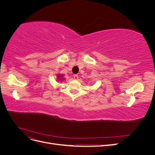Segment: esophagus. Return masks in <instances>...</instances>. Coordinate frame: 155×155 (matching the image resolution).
<instances>
[{"label":"esophagus","mask_w":155,"mask_h":155,"mask_svg":"<svg viewBox=\"0 0 155 155\" xmlns=\"http://www.w3.org/2000/svg\"><path fill=\"white\" fill-rule=\"evenodd\" d=\"M74 79H78V75H77V74L74 75Z\"/></svg>","instance_id":"1"}]
</instances>
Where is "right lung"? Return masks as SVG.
Wrapping results in <instances>:
<instances>
[{"label": "right lung", "instance_id": "right-lung-1", "mask_svg": "<svg viewBox=\"0 0 155 155\" xmlns=\"http://www.w3.org/2000/svg\"><path fill=\"white\" fill-rule=\"evenodd\" d=\"M58 78H61V76H59V75H58Z\"/></svg>", "mask_w": 155, "mask_h": 155}]
</instances>
